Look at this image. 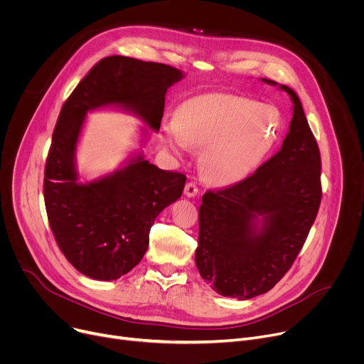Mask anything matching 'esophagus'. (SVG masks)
<instances>
[{
  "mask_svg": "<svg viewBox=\"0 0 364 364\" xmlns=\"http://www.w3.org/2000/svg\"><path fill=\"white\" fill-rule=\"evenodd\" d=\"M198 186L195 184V183H187L186 184V187H184V195L187 196V198H195L196 195H198Z\"/></svg>",
  "mask_w": 364,
  "mask_h": 364,
  "instance_id": "esophagus-1",
  "label": "esophagus"
}]
</instances>
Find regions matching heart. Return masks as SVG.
Listing matches in <instances>:
<instances>
[{"mask_svg": "<svg viewBox=\"0 0 364 364\" xmlns=\"http://www.w3.org/2000/svg\"><path fill=\"white\" fill-rule=\"evenodd\" d=\"M280 110L235 94L211 92L184 102L176 119L161 127V140L176 155L202 147L199 164L215 186H233L250 177L279 141Z\"/></svg>", "mask_w": 364, "mask_h": 364, "instance_id": "heart-1", "label": "heart"}]
</instances>
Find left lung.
<instances>
[{
	"mask_svg": "<svg viewBox=\"0 0 364 364\" xmlns=\"http://www.w3.org/2000/svg\"><path fill=\"white\" fill-rule=\"evenodd\" d=\"M280 150L252 176L199 206L195 261L202 279L223 296L250 299L269 292L286 274L309 236L320 199V151L296 92Z\"/></svg>",
	"mask_w": 364,
	"mask_h": 364,
	"instance_id": "8db88e82",
	"label": "left lung"
}]
</instances>
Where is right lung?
I'll list each match as a JSON object with an SVG mask.
<instances>
[{
	"label": "right lung",
	"mask_w": 364,
	"mask_h": 364,
	"mask_svg": "<svg viewBox=\"0 0 364 364\" xmlns=\"http://www.w3.org/2000/svg\"><path fill=\"white\" fill-rule=\"evenodd\" d=\"M176 68L105 57L76 85L57 119L46 164L44 200L51 232L66 259L84 276L109 282L136 267L149 232L164 209L181 198L186 176L149 164L132 151L122 165L94 180H81L76 149L90 112L117 109L158 132L165 94L181 81ZM141 129L146 144L149 131Z\"/></svg>",
	"instance_id": "obj_1"
}]
</instances>
